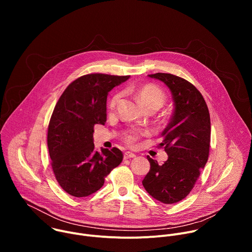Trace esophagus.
Wrapping results in <instances>:
<instances>
[{
	"label": "esophagus",
	"instance_id": "34e87169",
	"mask_svg": "<svg viewBox=\"0 0 252 252\" xmlns=\"http://www.w3.org/2000/svg\"><path fill=\"white\" fill-rule=\"evenodd\" d=\"M134 157H135V155L132 154V153H130V152H126V153L124 154V158H125V159L132 158H134Z\"/></svg>",
	"mask_w": 252,
	"mask_h": 252
}]
</instances>
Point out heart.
Segmentation results:
<instances>
[{
    "instance_id": "1",
    "label": "heart",
    "mask_w": 252,
    "mask_h": 252,
    "mask_svg": "<svg viewBox=\"0 0 252 252\" xmlns=\"http://www.w3.org/2000/svg\"><path fill=\"white\" fill-rule=\"evenodd\" d=\"M135 94L138 100L140 101V103L145 107H147L148 110L150 109L158 110L165 101V94L162 92V90L153 84H148V85L138 87L135 90ZM121 98H122V94L120 93L116 94L112 97L109 104L111 110L115 109V107L118 105V103L121 101ZM146 134H148V131L132 129L126 133L125 140L127 145L133 146L140 135H146Z\"/></svg>"
}]
</instances>
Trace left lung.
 Instances as JSON below:
<instances>
[{"mask_svg":"<svg viewBox=\"0 0 252 252\" xmlns=\"http://www.w3.org/2000/svg\"><path fill=\"white\" fill-rule=\"evenodd\" d=\"M149 77L166 85L174 109L159 143L168 156L167 160L159 165L148 157L151 169L142 186L154 198L171 204L188 196L207 162L210 117L202 94L187 80L163 73Z\"/></svg>","mask_w":252,"mask_h":252,"instance_id":"obj_1","label":"left lung"}]
</instances>
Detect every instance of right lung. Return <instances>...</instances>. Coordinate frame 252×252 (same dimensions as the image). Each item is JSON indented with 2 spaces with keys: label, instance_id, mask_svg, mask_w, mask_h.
I'll return each mask as SVG.
<instances>
[{
  "label": "right lung",
  "instance_id": "1",
  "mask_svg": "<svg viewBox=\"0 0 252 252\" xmlns=\"http://www.w3.org/2000/svg\"><path fill=\"white\" fill-rule=\"evenodd\" d=\"M129 76L90 74L67 86L59 98L48 128V148L57 182L68 194L88 196L123 160V153L94 150V126L106 122V96Z\"/></svg>",
  "mask_w": 252,
  "mask_h": 252
}]
</instances>
